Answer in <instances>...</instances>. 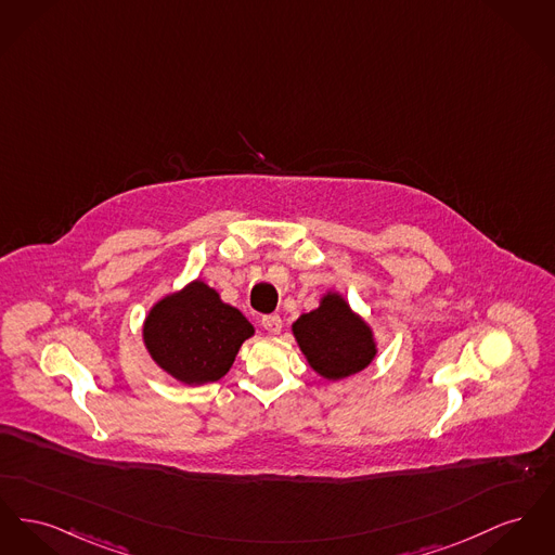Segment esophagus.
<instances>
[{"mask_svg": "<svg viewBox=\"0 0 555 555\" xmlns=\"http://www.w3.org/2000/svg\"><path fill=\"white\" fill-rule=\"evenodd\" d=\"M261 325H263V328H266L268 333L276 335V333H281V328H283V319H281L279 314H268V317H261Z\"/></svg>", "mask_w": 555, "mask_h": 555, "instance_id": "1", "label": "esophagus"}]
</instances>
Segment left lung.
<instances>
[{
    "label": "left lung",
    "instance_id": "1",
    "mask_svg": "<svg viewBox=\"0 0 555 555\" xmlns=\"http://www.w3.org/2000/svg\"><path fill=\"white\" fill-rule=\"evenodd\" d=\"M294 335L310 366L333 382L359 373L375 357L371 328L337 294L325 295L317 310L301 314Z\"/></svg>",
    "mask_w": 555,
    "mask_h": 555
}]
</instances>
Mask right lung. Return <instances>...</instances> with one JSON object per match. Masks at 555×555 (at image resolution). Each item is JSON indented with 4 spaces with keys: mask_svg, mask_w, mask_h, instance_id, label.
<instances>
[{
    "mask_svg": "<svg viewBox=\"0 0 555 555\" xmlns=\"http://www.w3.org/2000/svg\"><path fill=\"white\" fill-rule=\"evenodd\" d=\"M251 335V323L201 281L162 299L144 323L153 360L189 386L224 377Z\"/></svg>",
    "mask_w": 555,
    "mask_h": 555,
    "instance_id": "obj_1",
    "label": "right lung"
}]
</instances>
